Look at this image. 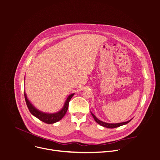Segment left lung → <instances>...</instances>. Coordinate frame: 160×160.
I'll return each instance as SVG.
<instances>
[{
  "mask_svg": "<svg viewBox=\"0 0 160 160\" xmlns=\"http://www.w3.org/2000/svg\"><path fill=\"white\" fill-rule=\"evenodd\" d=\"M91 114L92 115V116H93L94 120L96 121L97 123H98V124H100V125L102 126H103V127L107 128H111V129H112V128H118V127H119V126H123V125H124V124H126L129 123V122L131 121V120H129V121H127V122H120V123H116V124H110V123L104 122H103V121H100V120L98 119L95 116V115H94L93 114H92V112H91Z\"/></svg>",
  "mask_w": 160,
  "mask_h": 160,
  "instance_id": "left-lung-1",
  "label": "left lung"
}]
</instances>
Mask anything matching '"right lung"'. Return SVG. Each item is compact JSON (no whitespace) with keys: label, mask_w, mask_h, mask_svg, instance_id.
<instances>
[{"label":"right lung","mask_w":160,"mask_h":160,"mask_svg":"<svg viewBox=\"0 0 160 160\" xmlns=\"http://www.w3.org/2000/svg\"><path fill=\"white\" fill-rule=\"evenodd\" d=\"M73 95H74V93H72L68 97L63 108L59 112H58L57 113H53V114H48V113H45V112H41V111L38 110L37 109H36L33 106V105L28 99L27 95H26V93L24 92L25 100H26L27 106H28V109L30 111V112L34 116L37 118L38 119H39L40 121H41L46 124L55 123V122L60 121L64 117V116L67 113V111L68 108L69 102Z\"/></svg>","instance_id":"1"}]
</instances>
